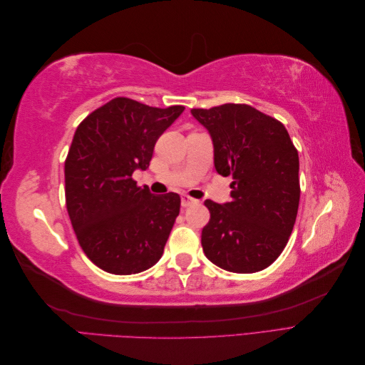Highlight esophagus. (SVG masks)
Here are the masks:
<instances>
[{"label":"esophagus","instance_id":"34e87169","mask_svg":"<svg viewBox=\"0 0 365 365\" xmlns=\"http://www.w3.org/2000/svg\"><path fill=\"white\" fill-rule=\"evenodd\" d=\"M196 202V200H193L192 196H189V195H181V204H182V207H189V205H192V204H195Z\"/></svg>","mask_w":365,"mask_h":365}]
</instances>
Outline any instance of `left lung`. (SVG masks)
Instances as JSON below:
<instances>
[{
  "label": "left lung",
  "mask_w": 365,
  "mask_h": 365,
  "mask_svg": "<svg viewBox=\"0 0 365 365\" xmlns=\"http://www.w3.org/2000/svg\"><path fill=\"white\" fill-rule=\"evenodd\" d=\"M213 140L215 168L231 176V201L207 200L201 244L230 272H257L288 244L300 202L298 152L282 121L245 103L193 108Z\"/></svg>",
  "instance_id": "left-lung-1"
}]
</instances>
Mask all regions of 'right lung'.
Here are the masks:
<instances>
[{"label": "right lung", "instance_id": "right-lung-1", "mask_svg": "<svg viewBox=\"0 0 365 365\" xmlns=\"http://www.w3.org/2000/svg\"><path fill=\"white\" fill-rule=\"evenodd\" d=\"M184 106L115 97L77 126L65 160V201L79 245L98 268L128 275L155 264L176 216L178 193L152 195L132 178L146 170L163 132Z\"/></svg>", "mask_w": 365, "mask_h": 365}]
</instances>
